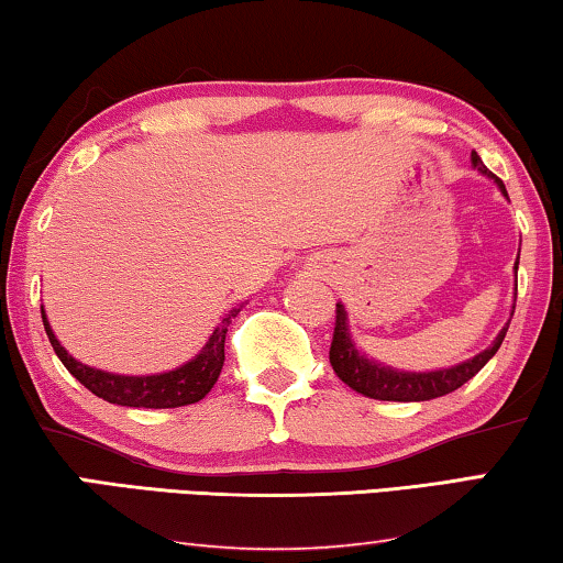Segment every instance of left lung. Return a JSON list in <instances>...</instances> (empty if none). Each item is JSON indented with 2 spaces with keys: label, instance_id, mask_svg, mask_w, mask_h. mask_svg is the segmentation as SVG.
I'll return each instance as SVG.
<instances>
[{
  "label": "left lung",
  "instance_id": "left-lung-1",
  "mask_svg": "<svg viewBox=\"0 0 563 563\" xmlns=\"http://www.w3.org/2000/svg\"><path fill=\"white\" fill-rule=\"evenodd\" d=\"M473 166L481 173H486V176L496 178L500 191L506 194L504 180H500L498 176H493V173L483 166L478 153H473ZM516 272H518V262H516ZM508 324L500 330L496 342H493L488 350L475 354L473 360L463 362V365L435 369V372H397V369L377 365V362H369L367 357H362V354L354 350L350 332H347V311H344L342 305H336L330 362H332V369L336 372V377H340L344 385H350L354 393L372 397V400L422 402V400H432V397H443L448 393H453L461 385L468 383L471 377L478 375V372L486 367V362L498 352L500 342H504V336L508 332Z\"/></svg>",
  "mask_w": 563,
  "mask_h": 563
}]
</instances>
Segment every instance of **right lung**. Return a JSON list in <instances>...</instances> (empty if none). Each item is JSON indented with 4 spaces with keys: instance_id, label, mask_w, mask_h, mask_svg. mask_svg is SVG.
I'll return each mask as SVG.
<instances>
[{
    "instance_id": "add662e5",
    "label": "right lung",
    "mask_w": 563,
    "mask_h": 563,
    "mask_svg": "<svg viewBox=\"0 0 563 563\" xmlns=\"http://www.w3.org/2000/svg\"><path fill=\"white\" fill-rule=\"evenodd\" d=\"M239 309H233L223 322L216 327L211 340L201 354H196V360L186 362L184 367L163 372V375H148V377H125V375H110V372L92 369L82 362L73 360L63 344L57 342V336L52 334L49 322L42 309V322H45V332L49 336V344L59 362L67 367V372L77 379V383L88 387L92 395L102 397L112 405H125V408H184L203 400L211 393L216 379L221 375L223 367V342H227V327L231 317H236Z\"/></svg>"
}]
</instances>
